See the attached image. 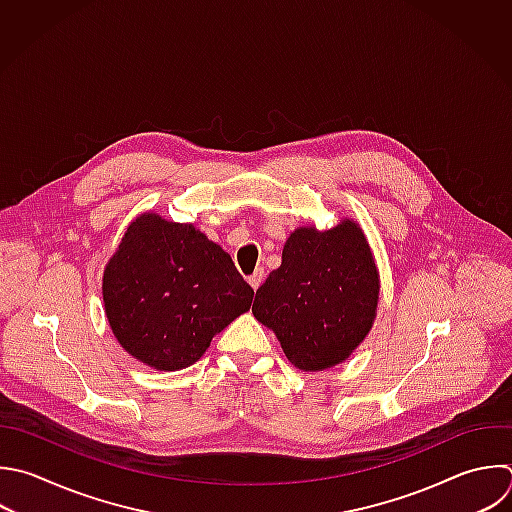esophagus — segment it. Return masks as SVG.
<instances>
[{"label":"esophagus","instance_id":"34e87169","mask_svg":"<svg viewBox=\"0 0 512 512\" xmlns=\"http://www.w3.org/2000/svg\"><path fill=\"white\" fill-rule=\"evenodd\" d=\"M264 276H266V274H264V268H256V272L248 278L250 286H252L254 290H258V288H260V284L264 282Z\"/></svg>","mask_w":512,"mask_h":512}]
</instances>
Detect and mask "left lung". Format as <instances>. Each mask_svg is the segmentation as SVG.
I'll return each mask as SVG.
<instances>
[{
    "instance_id": "left-lung-1",
    "label": "left lung",
    "mask_w": 512,
    "mask_h": 512,
    "mask_svg": "<svg viewBox=\"0 0 512 512\" xmlns=\"http://www.w3.org/2000/svg\"><path fill=\"white\" fill-rule=\"evenodd\" d=\"M378 270L362 228L352 220L318 232L298 228L282 264L256 290L252 312L274 330L286 358L300 370L344 362L376 318Z\"/></svg>"
}]
</instances>
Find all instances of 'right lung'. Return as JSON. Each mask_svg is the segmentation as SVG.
Listing matches in <instances>:
<instances>
[{
	"instance_id": "right-lung-1",
	"label": "right lung",
	"mask_w": 512,
	"mask_h": 512,
	"mask_svg": "<svg viewBox=\"0 0 512 512\" xmlns=\"http://www.w3.org/2000/svg\"><path fill=\"white\" fill-rule=\"evenodd\" d=\"M104 306L122 348L156 370H182L250 310L254 290L192 224L136 218L104 270Z\"/></svg>"
}]
</instances>
